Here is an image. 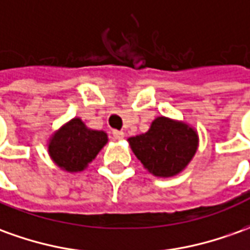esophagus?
Instances as JSON below:
<instances>
[{"label":"esophagus","mask_w":250,"mask_h":250,"mask_svg":"<svg viewBox=\"0 0 250 250\" xmlns=\"http://www.w3.org/2000/svg\"><path fill=\"white\" fill-rule=\"evenodd\" d=\"M113 137L115 140H122L125 137V133L122 130H113Z\"/></svg>","instance_id":"34e87169"}]
</instances>
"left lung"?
Masks as SVG:
<instances>
[{
	"instance_id": "obj_1",
	"label": "left lung",
	"mask_w": 250,
	"mask_h": 250,
	"mask_svg": "<svg viewBox=\"0 0 250 250\" xmlns=\"http://www.w3.org/2000/svg\"><path fill=\"white\" fill-rule=\"evenodd\" d=\"M137 159L156 177H173L187 167L196 154L199 137L184 122L158 117L148 132L129 137Z\"/></svg>"
}]
</instances>
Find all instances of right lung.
Listing matches in <instances>:
<instances>
[{"label": "right lung", "mask_w": 250, "mask_h": 250, "mask_svg": "<svg viewBox=\"0 0 250 250\" xmlns=\"http://www.w3.org/2000/svg\"><path fill=\"white\" fill-rule=\"evenodd\" d=\"M106 143L107 135L104 132L88 129L80 118H73L51 137L49 154L63 170L82 171L95 159Z\"/></svg>", "instance_id": "add662e5"}]
</instances>
